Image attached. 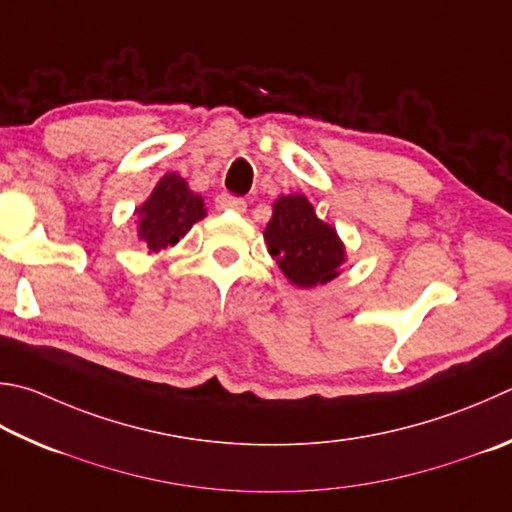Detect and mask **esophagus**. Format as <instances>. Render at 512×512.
<instances>
[{"label":"esophagus","mask_w":512,"mask_h":512,"mask_svg":"<svg viewBox=\"0 0 512 512\" xmlns=\"http://www.w3.org/2000/svg\"><path fill=\"white\" fill-rule=\"evenodd\" d=\"M217 210H232V212H246V201L244 199H237V197H230V194H219L217 197Z\"/></svg>","instance_id":"obj_1"}]
</instances>
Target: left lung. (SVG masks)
<instances>
[{
  "label": "left lung",
  "mask_w": 512,
  "mask_h": 512,
  "mask_svg": "<svg viewBox=\"0 0 512 512\" xmlns=\"http://www.w3.org/2000/svg\"><path fill=\"white\" fill-rule=\"evenodd\" d=\"M264 241L286 280L300 288L336 280L347 262V248L336 228L315 215L313 203L300 192L275 199Z\"/></svg>",
  "instance_id": "1"
}]
</instances>
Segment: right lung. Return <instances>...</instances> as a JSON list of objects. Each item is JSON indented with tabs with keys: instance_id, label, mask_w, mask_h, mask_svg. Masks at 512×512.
<instances>
[{
	"instance_id": "obj_1",
	"label": "right lung",
	"mask_w": 512,
	"mask_h": 512,
	"mask_svg": "<svg viewBox=\"0 0 512 512\" xmlns=\"http://www.w3.org/2000/svg\"><path fill=\"white\" fill-rule=\"evenodd\" d=\"M134 215L138 239L143 241L147 255H156L179 244L208 210L201 194L192 192L179 172H165Z\"/></svg>"
}]
</instances>
